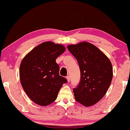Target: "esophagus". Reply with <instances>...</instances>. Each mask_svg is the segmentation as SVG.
Wrapping results in <instances>:
<instances>
[{
    "label": "esophagus",
    "instance_id": "obj_1",
    "mask_svg": "<svg viewBox=\"0 0 130 130\" xmlns=\"http://www.w3.org/2000/svg\"><path fill=\"white\" fill-rule=\"evenodd\" d=\"M66 78H67L68 82H69V81H70V77L69 76H67V77H66Z\"/></svg>",
    "mask_w": 130,
    "mask_h": 130
}]
</instances>
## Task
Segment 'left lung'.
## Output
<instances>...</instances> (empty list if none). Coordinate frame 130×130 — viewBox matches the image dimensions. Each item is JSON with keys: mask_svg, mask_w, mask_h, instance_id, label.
I'll list each match as a JSON object with an SVG mask.
<instances>
[{"mask_svg": "<svg viewBox=\"0 0 130 130\" xmlns=\"http://www.w3.org/2000/svg\"><path fill=\"white\" fill-rule=\"evenodd\" d=\"M68 49L78 63L80 83L73 89L75 99L85 107L99 102L107 93L113 77L112 66L106 55L88 42L69 45Z\"/></svg>", "mask_w": 130, "mask_h": 130, "instance_id": "obj_1", "label": "left lung"}]
</instances>
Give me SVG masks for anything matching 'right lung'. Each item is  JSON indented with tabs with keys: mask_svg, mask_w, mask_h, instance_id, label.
I'll list each match as a JSON object with an SVG mask.
<instances>
[{
	"mask_svg": "<svg viewBox=\"0 0 130 130\" xmlns=\"http://www.w3.org/2000/svg\"><path fill=\"white\" fill-rule=\"evenodd\" d=\"M65 50L61 44L45 42L31 50L21 61V85L36 104L47 106L54 102L62 85L67 82L59 74L60 68L56 62Z\"/></svg>",
	"mask_w": 130,
	"mask_h": 130,
	"instance_id": "right-lung-1",
	"label": "right lung"
}]
</instances>
